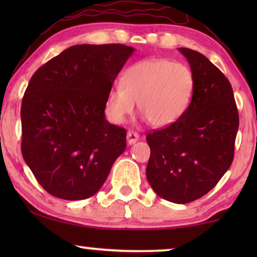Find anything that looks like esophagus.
<instances>
[{
  "label": "esophagus",
  "instance_id": "1",
  "mask_svg": "<svg viewBox=\"0 0 257 257\" xmlns=\"http://www.w3.org/2000/svg\"><path fill=\"white\" fill-rule=\"evenodd\" d=\"M126 139H127L128 145H133V144H136L139 140V135H138V133L133 132V131H128Z\"/></svg>",
  "mask_w": 257,
  "mask_h": 257
}]
</instances>
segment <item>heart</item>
Returning <instances> with one entry per match:
<instances>
[{"label": "heart", "mask_w": 257, "mask_h": 257, "mask_svg": "<svg viewBox=\"0 0 257 257\" xmlns=\"http://www.w3.org/2000/svg\"><path fill=\"white\" fill-rule=\"evenodd\" d=\"M194 85L193 71L184 63L143 59L126 70L120 85L108 91L105 100L107 118L122 124L138 103L139 111L152 126L172 125L187 110Z\"/></svg>", "instance_id": "1"}]
</instances>
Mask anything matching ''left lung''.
I'll list each match as a JSON object with an SVG mask.
<instances>
[{"label":"left lung","instance_id":"obj_1","mask_svg":"<svg viewBox=\"0 0 257 257\" xmlns=\"http://www.w3.org/2000/svg\"><path fill=\"white\" fill-rule=\"evenodd\" d=\"M178 50L194 75V92L177 121L147 135L146 177L160 198L188 203L215 187L230 167L238 113L226 76L200 52Z\"/></svg>","mask_w":257,"mask_h":257}]
</instances>
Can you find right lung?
Instances as JSON below:
<instances>
[{"mask_svg":"<svg viewBox=\"0 0 257 257\" xmlns=\"http://www.w3.org/2000/svg\"><path fill=\"white\" fill-rule=\"evenodd\" d=\"M135 48L79 44L42 65L21 107L23 159L56 198H90L126 149V130L105 119V100Z\"/></svg>","mask_w":257,"mask_h":257,"instance_id":"add662e5","label":"right lung"}]
</instances>
